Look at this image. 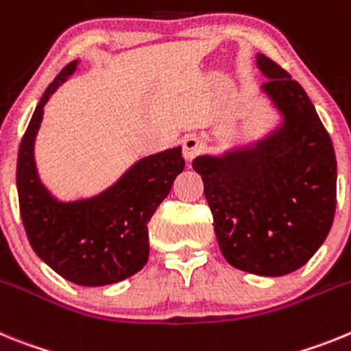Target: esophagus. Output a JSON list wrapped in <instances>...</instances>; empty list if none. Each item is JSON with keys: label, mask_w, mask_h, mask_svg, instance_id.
<instances>
[{"label": "esophagus", "mask_w": 351, "mask_h": 351, "mask_svg": "<svg viewBox=\"0 0 351 351\" xmlns=\"http://www.w3.org/2000/svg\"><path fill=\"white\" fill-rule=\"evenodd\" d=\"M199 150H201V139L197 138V136L191 134V136H187V138L184 139V157L187 158L189 162H191V160L199 154Z\"/></svg>", "instance_id": "esophagus-1"}]
</instances>
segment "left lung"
<instances>
[{"mask_svg": "<svg viewBox=\"0 0 351 351\" xmlns=\"http://www.w3.org/2000/svg\"><path fill=\"white\" fill-rule=\"evenodd\" d=\"M261 91L279 114L263 138L221 155H197L213 230L231 267L291 274L315 256L336 213L337 164L330 136L304 88L265 54Z\"/></svg>", "mask_w": 351, "mask_h": 351, "instance_id": "left-lung-1", "label": "left lung"}]
</instances>
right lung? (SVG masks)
Segmentation results:
<instances>
[{
  "label": "right lung",
  "instance_id": "add662e5",
  "mask_svg": "<svg viewBox=\"0 0 351 351\" xmlns=\"http://www.w3.org/2000/svg\"><path fill=\"white\" fill-rule=\"evenodd\" d=\"M69 63L44 91L17 155L21 217L35 254L79 286H108L138 274L148 261V222L184 171L182 146L146 155L100 193L60 199L42 182L36 134L51 95L74 74Z\"/></svg>",
  "mask_w": 351,
  "mask_h": 351
}]
</instances>
